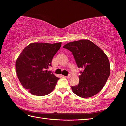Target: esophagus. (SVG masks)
<instances>
[{"mask_svg":"<svg viewBox=\"0 0 126 126\" xmlns=\"http://www.w3.org/2000/svg\"><path fill=\"white\" fill-rule=\"evenodd\" d=\"M65 78H69L70 77V75H68V76H65Z\"/></svg>","mask_w":126,"mask_h":126,"instance_id":"1","label":"esophagus"}]
</instances>
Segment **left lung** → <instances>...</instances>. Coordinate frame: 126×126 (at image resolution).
<instances>
[{
	"mask_svg": "<svg viewBox=\"0 0 126 126\" xmlns=\"http://www.w3.org/2000/svg\"><path fill=\"white\" fill-rule=\"evenodd\" d=\"M72 52L78 67L81 68L79 83L72 86L75 94L83 98L93 96L104 88L110 74L108 57L91 41L81 40L63 46Z\"/></svg>",
	"mask_w": 126,
	"mask_h": 126,
	"instance_id": "8db88e82",
	"label": "left lung"
}]
</instances>
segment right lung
Returning a JSON list of instances; mask_svg holds the SVG:
<instances>
[{"label": "right lung", "instance_id": "right-lung-1", "mask_svg": "<svg viewBox=\"0 0 126 126\" xmlns=\"http://www.w3.org/2000/svg\"><path fill=\"white\" fill-rule=\"evenodd\" d=\"M61 43H31L17 58L15 68L18 78L32 95H46L55 88L59 78L46 69L52 66V59Z\"/></svg>", "mask_w": 126, "mask_h": 126}]
</instances>
